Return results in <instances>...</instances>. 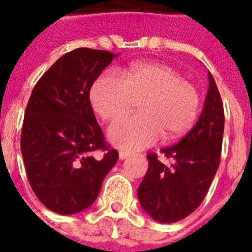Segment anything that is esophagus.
Instances as JSON below:
<instances>
[{"instance_id":"34e87169","label":"esophagus","mask_w":252,"mask_h":252,"mask_svg":"<svg viewBox=\"0 0 252 252\" xmlns=\"http://www.w3.org/2000/svg\"><path fill=\"white\" fill-rule=\"evenodd\" d=\"M130 156V153L129 152H124V150H122V152H119V158H120V159H126V158L129 157Z\"/></svg>"}]
</instances>
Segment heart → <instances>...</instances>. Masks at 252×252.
Listing matches in <instances>:
<instances>
[{"mask_svg":"<svg viewBox=\"0 0 252 252\" xmlns=\"http://www.w3.org/2000/svg\"><path fill=\"white\" fill-rule=\"evenodd\" d=\"M90 102L99 118L114 122L129 114L138 103L140 115L111 126L108 138L115 146L140 150L165 138L182 137L195 126L201 110L199 89L165 64L138 63L124 78L103 72L90 89Z\"/></svg>","mask_w":252,"mask_h":252,"instance_id":"obj_1","label":"heart"}]
</instances>
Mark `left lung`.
<instances>
[{
	"mask_svg": "<svg viewBox=\"0 0 252 252\" xmlns=\"http://www.w3.org/2000/svg\"><path fill=\"white\" fill-rule=\"evenodd\" d=\"M209 89L199 120L178 144L161 150L170 163L157 154H148L149 167L138 186L142 209L153 220L172 223L186 219L207 195L221 159L225 115L215 78L208 73Z\"/></svg>",
	"mask_w": 252,
	"mask_h": 252,
	"instance_id": "1",
	"label": "left lung"
}]
</instances>
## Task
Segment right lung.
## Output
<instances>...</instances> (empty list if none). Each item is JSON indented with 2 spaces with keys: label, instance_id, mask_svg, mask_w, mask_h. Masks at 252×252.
<instances>
[{
  "label": "right lung",
  "instance_id": "1",
  "mask_svg": "<svg viewBox=\"0 0 252 252\" xmlns=\"http://www.w3.org/2000/svg\"><path fill=\"white\" fill-rule=\"evenodd\" d=\"M118 55L77 48L61 56L33 87L22 126L21 152L32 191L59 215L85 211L118 162L90 103V89ZM103 150L96 158L94 152Z\"/></svg>",
  "mask_w": 252,
  "mask_h": 252
}]
</instances>
